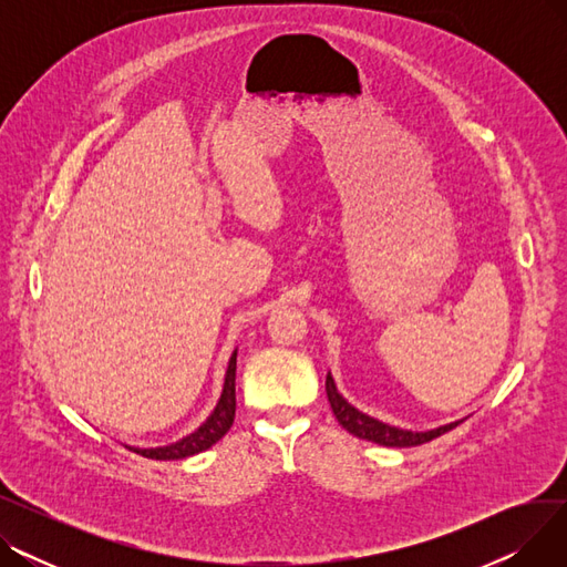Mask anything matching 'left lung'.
Masks as SVG:
<instances>
[{"mask_svg": "<svg viewBox=\"0 0 567 567\" xmlns=\"http://www.w3.org/2000/svg\"><path fill=\"white\" fill-rule=\"evenodd\" d=\"M326 395H329V402H331V409L336 413L338 423L349 434L365 439V441H372V443H379V445H391V449H409V445L427 443V441H432V439H436L445 432H451L453 427H457L462 423V421H455V423L441 425V427H434V430H427V432H413V430H402V427H395V425H389V423H381V421L372 419V415L351 406L338 393V385H336L331 372L326 374Z\"/></svg>", "mask_w": 567, "mask_h": 567, "instance_id": "8db88e82", "label": "left lung"}]
</instances>
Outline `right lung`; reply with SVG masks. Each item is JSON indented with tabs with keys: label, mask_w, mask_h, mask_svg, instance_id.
Returning <instances> with one entry per match:
<instances>
[{
	"label": "right lung",
	"mask_w": 567,
	"mask_h": 567,
	"mask_svg": "<svg viewBox=\"0 0 567 567\" xmlns=\"http://www.w3.org/2000/svg\"><path fill=\"white\" fill-rule=\"evenodd\" d=\"M234 411H236V349L227 363L223 393L216 409L193 434L178 439L176 443H169V445H158V449H135V445H126V449L148 460H186L190 455L212 449L216 441H220L229 432L234 423Z\"/></svg>",
	"instance_id": "1"
}]
</instances>
